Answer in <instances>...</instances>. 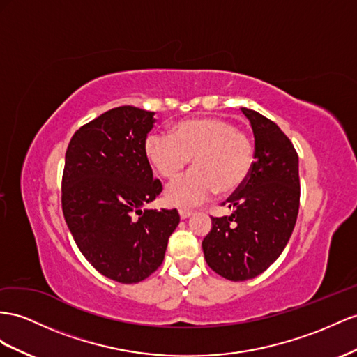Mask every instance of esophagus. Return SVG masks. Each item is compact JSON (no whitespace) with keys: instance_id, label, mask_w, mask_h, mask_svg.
<instances>
[{"instance_id":"1","label":"esophagus","mask_w":357,"mask_h":357,"mask_svg":"<svg viewBox=\"0 0 357 357\" xmlns=\"http://www.w3.org/2000/svg\"><path fill=\"white\" fill-rule=\"evenodd\" d=\"M178 215L181 219H188L189 216H192V211L190 210H186V208H180L178 210Z\"/></svg>"}]
</instances>
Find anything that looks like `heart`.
I'll return each mask as SVG.
<instances>
[{
	"label": "heart",
	"instance_id": "obj_1",
	"mask_svg": "<svg viewBox=\"0 0 357 357\" xmlns=\"http://www.w3.org/2000/svg\"><path fill=\"white\" fill-rule=\"evenodd\" d=\"M147 158L162 177L177 178L194 158V171L167 188L172 206L190 207L206 201L216 189L237 190L254 165V144L236 124L222 119L177 123L171 135L153 132L146 139Z\"/></svg>",
	"mask_w": 357,
	"mask_h": 357
}]
</instances>
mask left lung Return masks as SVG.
<instances>
[{
	"instance_id": "left-lung-1",
	"label": "left lung",
	"mask_w": 357,
	"mask_h": 357,
	"mask_svg": "<svg viewBox=\"0 0 357 357\" xmlns=\"http://www.w3.org/2000/svg\"><path fill=\"white\" fill-rule=\"evenodd\" d=\"M255 138V160L248 180L224 204L233 213L211 218L202 240L211 271L229 281L263 273L282 254L296 225L301 201L298 158L278 124L242 108Z\"/></svg>"
}]
</instances>
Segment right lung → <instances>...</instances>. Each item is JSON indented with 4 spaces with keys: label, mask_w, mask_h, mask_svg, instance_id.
Here are the masks:
<instances>
[{
    "label": "right lung",
    "mask_w": 357,
    "mask_h": 357,
    "mask_svg": "<svg viewBox=\"0 0 357 357\" xmlns=\"http://www.w3.org/2000/svg\"><path fill=\"white\" fill-rule=\"evenodd\" d=\"M155 112L119 107L75 132L66 151L61 206L89 263L112 281L137 284L158 271L178 211L142 210L162 192L146 153Z\"/></svg>",
    "instance_id": "1"
}]
</instances>
